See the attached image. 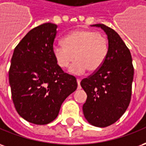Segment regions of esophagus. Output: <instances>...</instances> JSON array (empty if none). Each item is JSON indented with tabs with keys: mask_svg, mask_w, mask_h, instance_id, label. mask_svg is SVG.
Masks as SVG:
<instances>
[{
	"mask_svg": "<svg viewBox=\"0 0 146 146\" xmlns=\"http://www.w3.org/2000/svg\"><path fill=\"white\" fill-rule=\"evenodd\" d=\"M76 82H77V84H78V89H80V79H76Z\"/></svg>",
	"mask_w": 146,
	"mask_h": 146,
	"instance_id": "34e87169",
	"label": "esophagus"
}]
</instances>
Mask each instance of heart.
<instances>
[{
  "mask_svg": "<svg viewBox=\"0 0 146 146\" xmlns=\"http://www.w3.org/2000/svg\"><path fill=\"white\" fill-rule=\"evenodd\" d=\"M53 55L57 65L70 71L81 74L88 70L97 71L104 62L108 52L107 38L100 32L88 29H79L70 32L64 37L62 44L53 46Z\"/></svg>",
  "mask_w": 146,
  "mask_h": 146,
  "instance_id": "b5f03b06",
  "label": "heart"
}]
</instances>
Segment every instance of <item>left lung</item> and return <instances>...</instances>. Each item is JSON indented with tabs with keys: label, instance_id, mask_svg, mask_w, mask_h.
<instances>
[{
	"label": "left lung",
	"instance_id": "obj_1",
	"mask_svg": "<svg viewBox=\"0 0 146 146\" xmlns=\"http://www.w3.org/2000/svg\"><path fill=\"white\" fill-rule=\"evenodd\" d=\"M92 26L106 32L108 52L101 67L80 82L87 94L83 112L92 126L106 127L119 120L130 104L133 66L130 50L115 31L103 23Z\"/></svg>",
	"mask_w": 146,
	"mask_h": 146
}]
</instances>
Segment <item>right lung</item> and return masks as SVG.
I'll return each mask as SVG.
<instances>
[{"label":"right lung","mask_w":146,"mask_h":146,"mask_svg":"<svg viewBox=\"0 0 146 146\" xmlns=\"http://www.w3.org/2000/svg\"><path fill=\"white\" fill-rule=\"evenodd\" d=\"M57 27L46 23L31 29L11 59L9 78L15 108L36 125L54 121L64 100L77 88L76 77L65 73L53 55Z\"/></svg>","instance_id":"add662e5"}]
</instances>
